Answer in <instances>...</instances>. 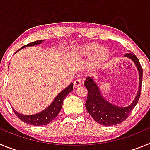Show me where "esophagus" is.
Segmentation results:
<instances>
[{"instance_id": "1", "label": "esophagus", "mask_w": 150, "mask_h": 150, "mask_svg": "<svg viewBox=\"0 0 150 150\" xmlns=\"http://www.w3.org/2000/svg\"><path fill=\"white\" fill-rule=\"evenodd\" d=\"M81 84H82L81 80H80V79H76V80L74 82V86H75V87L80 86H81Z\"/></svg>"}]
</instances>
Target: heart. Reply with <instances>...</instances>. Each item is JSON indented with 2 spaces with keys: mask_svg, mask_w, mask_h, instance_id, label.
I'll use <instances>...</instances> for the list:
<instances>
[{
  "mask_svg": "<svg viewBox=\"0 0 150 150\" xmlns=\"http://www.w3.org/2000/svg\"><path fill=\"white\" fill-rule=\"evenodd\" d=\"M79 57L84 59L90 57V67L92 68L99 67L107 61L109 56V52L104 48L98 49V46L95 44L84 45L78 50Z\"/></svg>",
  "mask_w": 150,
  "mask_h": 150,
  "instance_id": "heart-1",
  "label": "heart"
}]
</instances>
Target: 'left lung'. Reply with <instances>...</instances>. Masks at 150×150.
I'll return each mask as SVG.
<instances>
[{
    "instance_id": "8db88e82",
    "label": "left lung",
    "mask_w": 150,
    "mask_h": 150,
    "mask_svg": "<svg viewBox=\"0 0 150 150\" xmlns=\"http://www.w3.org/2000/svg\"><path fill=\"white\" fill-rule=\"evenodd\" d=\"M125 56L128 57L134 62L135 65L137 66V68L139 71V76H140L138 91L134 100L132 102L131 105L126 107H120L113 105L104 100L100 94V89L92 78L87 77L84 83L85 86H86L88 90V96L86 102V110L95 122L106 126L118 125L126 120L136 104H137L140 98L143 79L142 67L140 65L138 59L133 52H129V53L125 54Z\"/></svg>"
}]
</instances>
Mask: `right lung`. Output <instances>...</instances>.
Here are the masks:
<instances>
[{"label":"right lung","instance_id":"add662e5","mask_svg":"<svg viewBox=\"0 0 150 150\" xmlns=\"http://www.w3.org/2000/svg\"><path fill=\"white\" fill-rule=\"evenodd\" d=\"M43 40H37L30 43L28 44H26L23 46L21 49L25 48L26 46H35V45H38L41 43ZM17 52V51H16ZM73 87H74V84L71 83L70 86L67 87L65 89H64L63 91H61L59 95H57L56 98L54 99L51 104L49 106L46 110H44L42 112H39L38 114L34 115H22L18 113V112L13 110L14 113L16 115L17 117L19 120H22L24 122L27 123V124L32 125H35V126H40V125H45L51 122L52 120L58 116V114L60 112L61 109L62 107V104H63L64 99L65 98V97L68 95L70 92H71L73 90Z\"/></svg>","mask_w":150,"mask_h":150}]
</instances>
